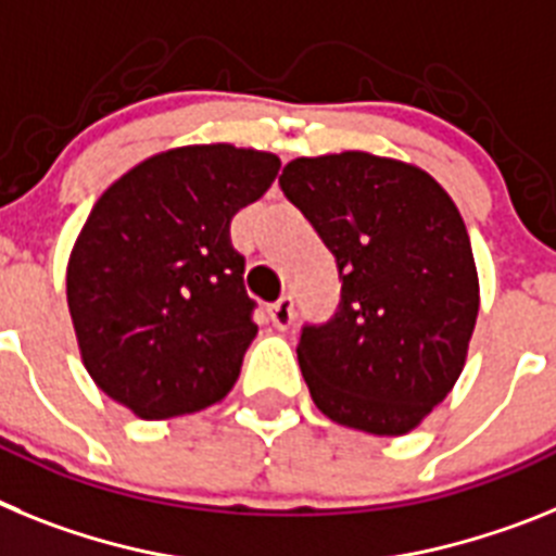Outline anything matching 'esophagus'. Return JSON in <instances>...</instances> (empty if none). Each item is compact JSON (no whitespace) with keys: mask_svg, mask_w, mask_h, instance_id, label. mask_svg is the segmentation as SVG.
Returning a JSON list of instances; mask_svg holds the SVG:
<instances>
[{"mask_svg":"<svg viewBox=\"0 0 556 556\" xmlns=\"http://www.w3.org/2000/svg\"><path fill=\"white\" fill-rule=\"evenodd\" d=\"M268 318L277 330H288L293 325V302L288 296H282L277 305L268 307Z\"/></svg>","mask_w":556,"mask_h":556,"instance_id":"34e87169","label":"esophagus"}]
</instances>
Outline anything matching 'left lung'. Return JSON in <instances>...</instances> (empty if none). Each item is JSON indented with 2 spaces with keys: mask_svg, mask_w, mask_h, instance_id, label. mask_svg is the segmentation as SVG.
<instances>
[{
  "mask_svg": "<svg viewBox=\"0 0 556 556\" xmlns=\"http://www.w3.org/2000/svg\"><path fill=\"white\" fill-rule=\"evenodd\" d=\"M279 185L344 279L332 321L299 338L313 403L355 431H414L456 386L479 318L453 198L417 164L366 151L291 159Z\"/></svg>",
  "mask_w": 556,
  "mask_h": 556,
  "instance_id": "left-lung-1",
  "label": "left lung"
}]
</instances>
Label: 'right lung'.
Masks as SVG:
<instances>
[{"mask_svg":"<svg viewBox=\"0 0 556 556\" xmlns=\"http://www.w3.org/2000/svg\"><path fill=\"white\" fill-rule=\"evenodd\" d=\"M279 156L181 144L98 198L66 263V305L91 380L139 419L220 403L257 327L229 224L277 178Z\"/></svg>","mask_w":556,"mask_h":556,"instance_id":"right-lung-1","label":"right lung"}]
</instances>
